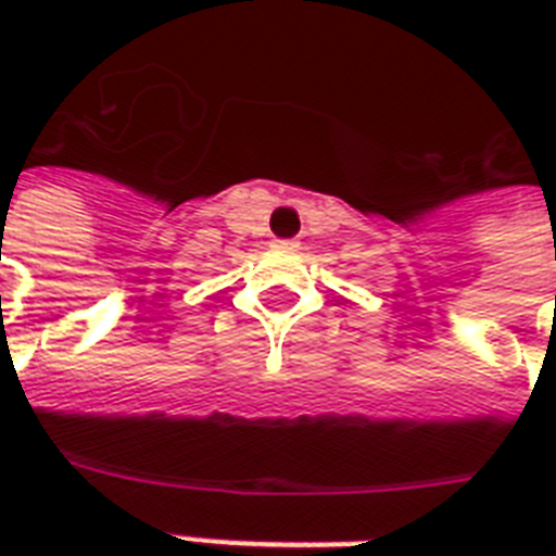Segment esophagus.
<instances>
[{
  "label": "esophagus",
  "instance_id": "obj_1",
  "mask_svg": "<svg viewBox=\"0 0 556 556\" xmlns=\"http://www.w3.org/2000/svg\"><path fill=\"white\" fill-rule=\"evenodd\" d=\"M277 248H286V251H294L296 242H294V239H277Z\"/></svg>",
  "mask_w": 556,
  "mask_h": 556
}]
</instances>
